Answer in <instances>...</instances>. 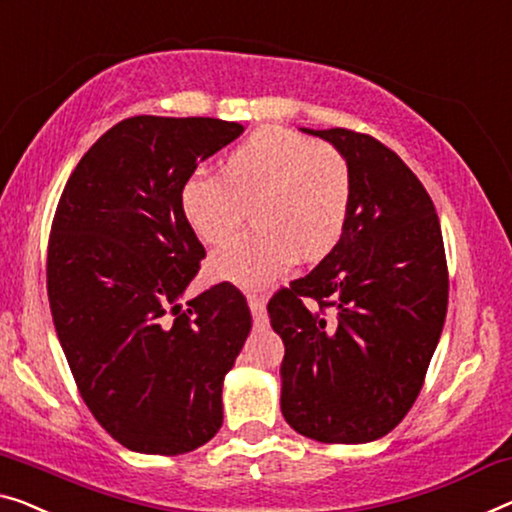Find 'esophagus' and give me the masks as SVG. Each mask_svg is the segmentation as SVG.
Wrapping results in <instances>:
<instances>
[{"label": "esophagus", "instance_id": "34e87169", "mask_svg": "<svg viewBox=\"0 0 512 512\" xmlns=\"http://www.w3.org/2000/svg\"><path fill=\"white\" fill-rule=\"evenodd\" d=\"M248 305H250V312H253V322L257 329H266L269 326V315H266V301L262 296H255V294H248Z\"/></svg>", "mask_w": 512, "mask_h": 512}]
</instances>
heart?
<instances>
[{"mask_svg":"<svg viewBox=\"0 0 512 512\" xmlns=\"http://www.w3.org/2000/svg\"><path fill=\"white\" fill-rule=\"evenodd\" d=\"M259 197L262 227L223 243L211 257L220 278L262 285L292 266L301 253L317 259L338 243L352 200V177L340 151L289 128L264 126L246 137L225 172L200 167L181 186L186 223L207 243L230 236Z\"/></svg>","mask_w":512,"mask_h":512,"instance_id":"heart-1","label":"heart"}]
</instances>
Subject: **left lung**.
<instances>
[{"label": "left lung", "instance_id": "left-lung-1", "mask_svg": "<svg viewBox=\"0 0 512 512\" xmlns=\"http://www.w3.org/2000/svg\"><path fill=\"white\" fill-rule=\"evenodd\" d=\"M301 131L347 160L352 200L331 253L269 303L285 342L280 409L308 439L368 444L421 393L448 308L444 239L430 195L395 151L347 128Z\"/></svg>", "mask_w": 512, "mask_h": 512}]
</instances>
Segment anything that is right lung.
<instances>
[{
	"mask_svg": "<svg viewBox=\"0 0 512 512\" xmlns=\"http://www.w3.org/2000/svg\"><path fill=\"white\" fill-rule=\"evenodd\" d=\"M241 133L211 117L124 119L82 156L59 197L52 322L82 400L128 451L190 453L223 425V381L253 315L230 282L181 305L204 248L179 195Z\"/></svg>",
	"mask_w": 512,
	"mask_h": 512,
	"instance_id": "add662e5",
	"label": "right lung"
}]
</instances>
